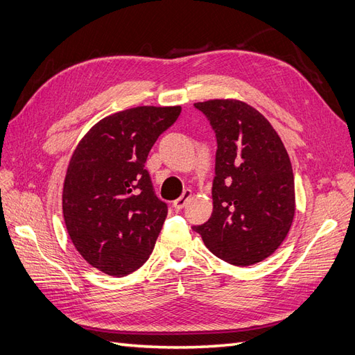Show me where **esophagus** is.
Here are the masks:
<instances>
[{
	"label": "esophagus",
	"instance_id": "1",
	"mask_svg": "<svg viewBox=\"0 0 355 355\" xmlns=\"http://www.w3.org/2000/svg\"><path fill=\"white\" fill-rule=\"evenodd\" d=\"M191 196H192V192H191L189 189L184 191V194H182L178 200H175V201H173V207H175L176 210H182V209H184V207L187 206L188 200L191 198Z\"/></svg>",
	"mask_w": 355,
	"mask_h": 355
}]
</instances>
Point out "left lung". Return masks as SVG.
<instances>
[{"instance_id":"8db88e82","label":"left lung","mask_w":355,"mask_h":355,"mask_svg":"<svg viewBox=\"0 0 355 355\" xmlns=\"http://www.w3.org/2000/svg\"><path fill=\"white\" fill-rule=\"evenodd\" d=\"M216 135L210 219L192 227L219 259L249 266L271 256L295 216L290 158L270 121L235 99L194 103Z\"/></svg>"}]
</instances>
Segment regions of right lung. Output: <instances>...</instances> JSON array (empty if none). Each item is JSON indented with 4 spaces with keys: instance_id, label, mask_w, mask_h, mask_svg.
<instances>
[{
    "instance_id": "obj_1",
    "label": "right lung",
    "mask_w": 355,
    "mask_h": 355,
    "mask_svg": "<svg viewBox=\"0 0 355 355\" xmlns=\"http://www.w3.org/2000/svg\"><path fill=\"white\" fill-rule=\"evenodd\" d=\"M180 106H137L85 135L63 184V218L75 249L99 271L124 277L153 253L167 216L145 168L149 151Z\"/></svg>"
}]
</instances>
